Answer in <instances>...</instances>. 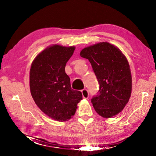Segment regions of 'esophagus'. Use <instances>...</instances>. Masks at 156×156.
<instances>
[{"label": "esophagus", "mask_w": 156, "mask_h": 156, "mask_svg": "<svg viewBox=\"0 0 156 156\" xmlns=\"http://www.w3.org/2000/svg\"><path fill=\"white\" fill-rule=\"evenodd\" d=\"M82 97H83L84 98H88L89 97L88 91L86 88L82 90Z\"/></svg>", "instance_id": "esophagus-1"}]
</instances>
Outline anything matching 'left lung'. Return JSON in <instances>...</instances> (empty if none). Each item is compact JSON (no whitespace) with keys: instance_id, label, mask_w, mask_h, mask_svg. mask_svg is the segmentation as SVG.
<instances>
[{"instance_id":"8db88e82","label":"left lung","mask_w":156,"mask_h":156,"mask_svg":"<svg viewBox=\"0 0 156 156\" xmlns=\"http://www.w3.org/2000/svg\"><path fill=\"white\" fill-rule=\"evenodd\" d=\"M80 55L90 62L100 86L98 94L91 99L96 112L104 118L117 115L131 94L132 78L127 58L108 42L85 48Z\"/></svg>"}]
</instances>
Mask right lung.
Here are the masks:
<instances>
[{"label": "right lung", "instance_id": "add662e5", "mask_svg": "<svg viewBox=\"0 0 156 156\" xmlns=\"http://www.w3.org/2000/svg\"><path fill=\"white\" fill-rule=\"evenodd\" d=\"M74 50V46H49L37 55L30 69L29 84L35 104L57 121L70 119L82 99L80 91L72 89L70 79L65 72Z\"/></svg>", "mask_w": 156, "mask_h": 156}]
</instances>
